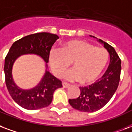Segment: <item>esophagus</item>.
Instances as JSON below:
<instances>
[{"instance_id":"esophagus-1","label":"esophagus","mask_w":132,"mask_h":132,"mask_svg":"<svg viewBox=\"0 0 132 132\" xmlns=\"http://www.w3.org/2000/svg\"><path fill=\"white\" fill-rule=\"evenodd\" d=\"M62 85H63V87L64 88H67V87H69L71 86V85L69 83H67V82H63V83H62Z\"/></svg>"}]
</instances>
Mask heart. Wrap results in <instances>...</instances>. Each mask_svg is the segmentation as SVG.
Segmentation results:
<instances>
[{
  "mask_svg": "<svg viewBox=\"0 0 132 132\" xmlns=\"http://www.w3.org/2000/svg\"><path fill=\"white\" fill-rule=\"evenodd\" d=\"M108 52L103 47H96L83 40H71L62 49H52L49 62L55 76L60 77L73 62L74 69L67 71L63 77L69 80L89 83L96 80L105 69Z\"/></svg>",
  "mask_w": 132,
  "mask_h": 132,
  "instance_id": "b5f03b06",
  "label": "heart"
}]
</instances>
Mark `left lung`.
<instances>
[{
  "mask_svg": "<svg viewBox=\"0 0 132 132\" xmlns=\"http://www.w3.org/2000/svg\"><path fill=\"white\" fill-rule=\"evenodd\" d=\"M110 54V63L101 78L86 87H80V94L69 102L76 110L92 113L101 109L111 100L117 90L121 72V60L115 49L106 42L98 40Z\"/></svg>",
  "mask_w": 132,
  "mask_h": 132,
  "instance_id": "left-lung-1",
  "label": "left lung"
}]
</instances>
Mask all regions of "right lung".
Masks as SVG:
<instances>
[{
  "instance_id": "obj_1",
  "label": "right lung",
  "mask_w": 132,
  "mask_h": 132,
  "mask_svg": "<svg viewBox=\"0 0 132 132\" xmlns=\"http://www.w3.org/2000/svg\"><path fill=\"white\" fill-rule=\"evenodd\" d=\"M59 38L55 34L46 32L26 36L12 44L5 59L4 72L9 93L16 103L27 110H37L48 106L53 98L54 92L62 87L61 81L47 71L40 82L31 89H22L14 82L12 75L13 63L19 56L34 54L48 63L49 55L54 43Z\"/></svg>"
}]
</instances>
